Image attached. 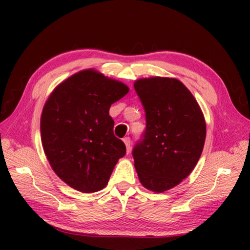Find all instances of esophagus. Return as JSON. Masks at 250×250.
Returning a JSON list of instances; mask_svg holds the SVG:
<instances>
[{
	"label": "esophagus",
	"mask_w": 250,
	"mask_h": 250,
	"mask_svg": "<svg viewBox=\"0 0 250 250\" xmlns=\"http://www.w3.org/2000/svg\"><path fill=\"white\" fill-rule=\"evenodd\" d=\"M126 139H129V138H126Z\"/></svg>",
	"instance_id": "1"
}]
</instances>
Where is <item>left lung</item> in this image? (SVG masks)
<instances>
[{
  "label": "left lung",
  "instance_id": "left-lung-1",
  "mask_svg": "<svg viewBox=\"0 0 250 250\" xmlns=\"http://www.w3.org/2000/svg\"><path fill=\"white\" fill-rule=\"evenodd\" d=\"M129 92L118 80L92 70L71 76L53 91L41 118V137L50 167L83 193L105 188L125 146L113 133L110 105Z\"/></svg>",
  "mask_w": 250,
  "mask_h": 250
}]
</instances>
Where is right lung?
Returning <instances> with one entry per match:
<instances>
[{"instance_id":"obj_1","label":"right lung","mask_w":250,"mask_h":250,"mask_svg":"<svg viewBox=\"0 0 250 250\" xmlns=\"http://www.w3.org/2000/svg\"><path fill=\"white\" fill-rule=\"evenodd\" d=\"M134 89L146 111V130L132 151L139 180L162 193L180 184L200 160L205 119L188 88L162 77L139 79Z\"/></svg>"}]
</instances>
